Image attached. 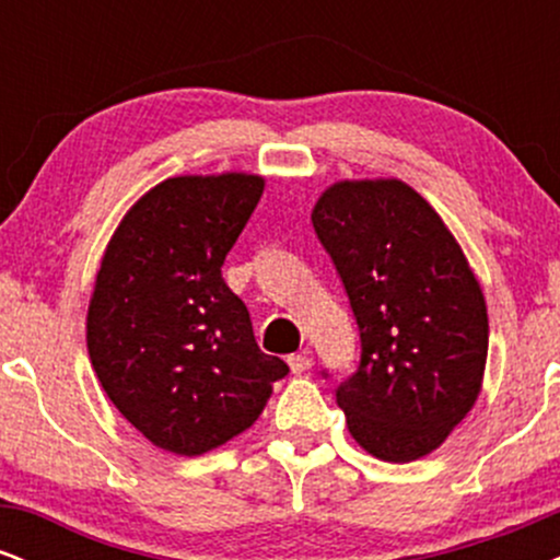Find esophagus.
Masks as SVG:
<instances>
[{"label":"esophagus","mask_w":560,"mask_h":560,"mask_svg":"<svg viewBox=\"0 0 560 560\" xmlns=\"http://www.w3.org/2000/svg\"><path fill=\"white\" fill-rule=\"evenodd\" d=\"M287 363L289 369H292V374H305V371H311L313 358L307 355V352H298V355H289Z\"/></svg>","instance_id":"esophagus-1"}]
</instances>
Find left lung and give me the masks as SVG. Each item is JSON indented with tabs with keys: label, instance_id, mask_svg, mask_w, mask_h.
Returning <instances> with one entry per match:
<instances>
[{
	"label": "left lung",
	"instance_id": "1",
	"mask_svg": "<svg viewBox=\"0 0 560 560\" xmlns=\"http://www.w3.org/2000/svg\"><path fill=\"white\" fill-rule=\"evenodd\" d=\"M311 221L361 331L358 371L337 387L347 429L378 460L423 458L481 392L490 324L477 276L432 205L397 178L331 184Z\"/></svg>",
	"mask_w": 560,
	"mask_h": 560
}]
</instances>
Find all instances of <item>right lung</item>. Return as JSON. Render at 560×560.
Returning <instances> with one entry per match:
<instances>
[{
  "mask_svg": "<svg viewBox=\"0 0 560 560\" xmlns=\"http://www.w3.org/2000/svg\"><path fill=\"white\" fill-rule=\"evenodd\" d=\"M262 176L165 178L115 229L86 316L94 374L155 447L202 455L253 427L289 365L255 342L221 266Z\"/></svg>",
  "mask_w": 560,
  "mask_h": 560,
  "instance_id": "add662e5",
  "label": "right lung"
}]
</instances>
